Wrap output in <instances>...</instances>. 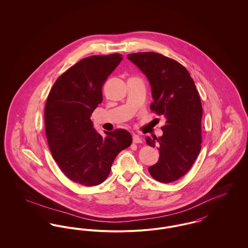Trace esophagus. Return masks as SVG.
Masks as SVG:
<instances>
[{"label": "esophagus", "instance_id": "34e87169", "mask_svg": "<svg viewBox=\"0 0 248 248\" xmlns=\"http://www.w3.org/2000/svg\"><path fill=\"white\" fill-rule=\"evenodd\" d=\"M132 141H133L134 144H141V143H143V139L140 136L135 135V134L132 136Z\"/></svg>", "mask_w": 248, "mask_h": 248}]
</instances>
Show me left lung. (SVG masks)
Returning a JSON list of instances; mask_svg holds the SVG:
<instances>
[{"label":"left lung","instance_id":"obj_1","mask_svg":"<svg viewBox=\"0 0 248 248\" xmlns=\"http://www.w3.org/2000/svg\"><path fill=\"white\" fill-rule=\"evenodd\" d=\"M127 57L149 79L153 98L150 110L166 119L161 137L146 139L160 151L149 174L158 182H175L190 170L201 149L202 105L197 87L182 64L163 54L147 51Z\"/></svg>","mask_w":248,"mask_h":248}]
</instances>
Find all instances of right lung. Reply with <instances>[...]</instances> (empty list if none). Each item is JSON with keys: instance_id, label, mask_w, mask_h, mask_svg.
Instances as JSON below:
<instances>
[{"instance_id": "add662e5", "label": "right lung", "mask_w": 248, "mask_h": 248, "mask_svg": "<svg viewBox=\"0 0 248 248\" xmlns=\"http://www.w3.org/2000/svg\"><path fill=\"white\" fill-rule=\"evenodd\" d=\"M122 55H93L69 67L53 84L45 105V131L51 155L70 181L84 186L104 182L116 155L131 146L123 129L93 128L90 116L102 101V86Z\"/></svg>"}]
</instances>
